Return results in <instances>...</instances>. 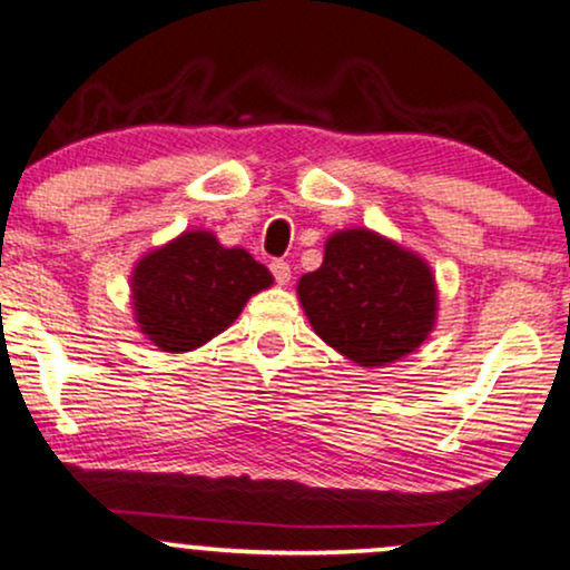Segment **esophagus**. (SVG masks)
<instances>
[{
	"label": "esophagus",
	"mask_w": 570,
	"mask_h": 570,
	"mask_svg": "<svg viewBox=\"0 0 570 570\" xmlns=\"http://www.w3.org/2000/svg\"><path fill=\"white\" fill-rule=\"evenodd\" d=\"M271 273H273V278H276L281 286L289 284L292 267H289V263H284V259H273V263H271Z\"/></svg>",
	"instance_id": "esophagus-1"
}]
</instances>
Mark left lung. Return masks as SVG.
I'll use <instances>...</instances> for the list:
<instances>
[{
	"label": "left lung",
	"instance_id": "obj_1",
	"mask_svg": "<svg viewBox=\"0 0 570 570\" xmlns=\"http://www.w3.org/2000/svg\"><path fill=\"white\" fill-rule=\"evenodd\" d=\"M297 297L313 332L358 367L407 356L436 322L426 259L362 227L330 235L322 267L299 278Z\"/></svg>",
	"mask_w": 570,
	"mask_h": 570
}]
</instances>
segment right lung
Instances as JSON below:
<instances>
[{
	"instance_id": "obj_1",
	"label": "right lung",
	"mask_w": 570,
	"mask_h": 570,
	"mask_svg": "<svg viewBox=\"0 0 570 570\" xmlns=\"http://www.w3.org/2000/svg\"><path fill=\"white\" fill-rule=\"evenodd\" d=\"M273 284L246 248H225L217 235L187 230L144 254L130 276L139 330L160 351L200 348L240 316L248 297Z\"/></svg>"
}]
</instances>
